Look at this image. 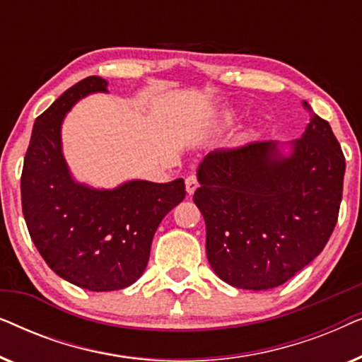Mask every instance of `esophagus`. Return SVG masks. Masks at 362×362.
Masks as SVG:
<instances>
[{
    "instance_id": "obj_1",
    "label": "esophagus",
    "mask_w": 362,
    "mask_h": 362,
    "mask_svg": "<svg viewBox=\"0 0 362 362\" xmlns=\"http://www.w3.org/2000/svg\"><path fill=\"white\" fill-rule=\"evenodd\" d=\"M197 186H199V182H197V177L196 176H187L186 177V191L187 194H192L197 189Z\"/></svg>"
}]
</instances>
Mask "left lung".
Returning a JSON list of instances; mask_svg holds the SVG:
<instances>
[{
	"label": "left lung",
	"mask_w": 362,
	"mask_h": 362,
	"mask_svg": "<svg viewBox=\"0 0 362 362\" xmlns=\"http://www.w3.org/2000/svg\"><path fill=\"white\" fill-rule=\"evenodd\" d=\"M290 146L288 156L275 141L216 150L197 168L201 186L192 199L206 222L207 260L235 288L285 284L333 234L346 170L339 143L311 112Z\"/></svg>",
	"instance_id": "1"
}]
</instances>
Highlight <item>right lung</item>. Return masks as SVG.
Instances as JSON below:
<instances>
[{
  "mask_svg": "<svg viewBox=\"0 0 362 362\" xmlns=\"http://www.w3.org/2000/svg\"><path fill=\"white\" fill-rule=\"evenodd\" d=\"M92 76L67 88L33 127L21 175V202L29 235L61 279L90 291L120 290L140 279L153 235L186 196L185 180H133L115 189L74 181L62 155L61 127L88 93L108 92Z\"/></svg>",
  "mask_w": 362,
  "mask_h": 362,
  "instance_id": "add662e5",
  "label": "right lung"
}]
</instances>
